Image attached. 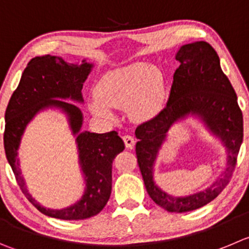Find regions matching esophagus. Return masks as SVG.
<instances>
[{"mask_svg": "<svg viewBox=\"0 0 249 249\" xmlns=\"http://www.w3.org/2000/svg\"><path fill=\"white\" fill-rule=\"evenodd\" d=\"M122 139H123V142H124V145H126V148H128V149H132L134 146V144H136V141H134V138L132 136H123Z\"/></svg>", "mask_w": 249, "mask_h": 249, "instance_id": "esophagus-1", "label": "esophagus"}]
</instances>
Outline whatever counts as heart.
<instances>
[{"instance_id":"heart-1","label":"heart","mask_w":249,"mask_h":249,"mask_svg":"<svg viewBox=\"0 0 249 249\" xmlns=\"http://www.w3.org/2000/svg\"><path fill=\"white\" fill-rule=\"evenodd\" d=\"M94 93L96 98L89 101V110L96 117L113 121L112 108H127L132 118L145 120L161 107L165 87L155 66L137 62L104 77Z\"/></svg>"}]
</instances>
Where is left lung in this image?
Returning <instances> with one entry per match:
<instances>
[{"mask_svg": "<svg viewBox=\"0 0 249 249\" xmlns=\"http://www.w3.org/2000/svg\"><path fill=\"white\" fill-rule=\"evenodd\" d=\"M175 58L179 62L164 110L136 129L137 159L151 199L171 213L199 209L214 200L227 186L236 166L243 139V117L232 85L224 74L216 51L205 41L182 45ZM188 117L198 119L227 150V164L220 178L203 191L172 196L153 179L155 162L175 123Z\"/></svg>", "mask_w": 249, "mask_h": 249, "instance_id": "8db88e82", "label": "left lung"}]
</instances>
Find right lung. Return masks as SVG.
<instances>
[{"label":"right lung","mask_w":249,"mask_h":249,"mask_svg":"<svg viewBox=\"0 0 249 249\" xmlns=\"http://www.w3.org/2000/svg\"><path fill=\"white\" fill-rule=\"evenodd\" d=\"M93 67L94 63L88 62L85 58L80 63H67L60 56L51 55L32 58L4 113V151L17 182L28 200L40 213L55 219L84 220L104 209L111 196L113 159L124 149L117 132L82 131L83 113L71 103H84L83 83ZM49 108L58 109L68 118L71 131L76 137L78 162L86 182L81 199L63 210L44 207L32 197L21 175L18 158L20 142L27 124L37 113Z\"/></svg>","instance_id":"obj_1"}]
</instances>
